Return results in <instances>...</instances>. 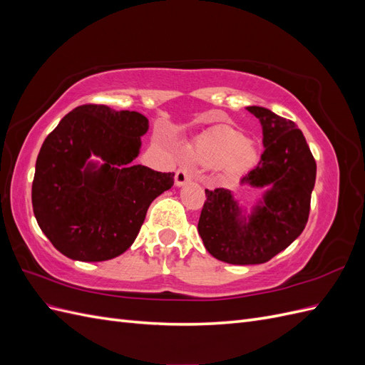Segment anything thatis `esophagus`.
<instances>
[{
	"label": "esophagus",
	"instance_id": "1",
	"mask_svg": "<svg viewBox=\"0 0 365 365\" xmlns=\"http://www.w3.org/2000/svg\"><path fill=\"white\" fill-rule=\"evenodd\" d=\"M195 176V169L192 165H181V168L176 170V176H175V184L176 185H184L185 182H189L190 180H193Z\"/></svg>",
	"mask_w": 365,
	"mask_h": 365
}]
</instances>
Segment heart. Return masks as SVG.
Instances as JSON below:
<instances>
[{
  "mask_svg": "<svg viewBox=\"0 0 365 365\" xmlns=\"http://www.w3.org/2000/svg\"><path fill=\"white\" fill-rule=\"evenodd\" d=\"M197 155L208 161H222L231 172L247 169L256 158V150L239 130L219 126L196 141Z\"/></svg>",
  "mask_w": 365,
  "mask_h": 365,
  "instance_id": "1",
  "label": "heart"
}]
</instances>
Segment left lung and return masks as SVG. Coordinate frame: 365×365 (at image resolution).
Here are the masks:
<instances>
[{"label": "left lung", "instance_id": "obj_1", "mask_svg": "<svg viewBox=\"0 0 365 365\" xmlns=\"http://www.w3.org/2000/svg\"><path fill=\"white\" fill-rule=\"evenodd\" d=\"M263 129L260 161L242 178L254 187L271 185L245 224L230 190L205 189L197 231L204 247L220 262L257 264L271 260L302 235L311 212L317 163L292 120L267 108L248 106Z\"/></svg>", "mask_w": 365, "mask_h": 365}]
</instances>
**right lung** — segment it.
Masks as SVG:
<instances>
[{"label": "right lung", "mask_w": 365, "mask_h": 365, "mask_svg": "<svg viewBox=\"0 0 365 365\" xmlns=\"http://www.w3.org/2000/svg\"><path fill=\"white\" fill-rule=\"evenodd\" d=\"M149 120L135 111L85 103L65 115L43 141L31 184L39 228L63 256L103 262L123 254L148 208L173 185L172 172L130 163ZM91 155L106 164H86Z\"/></svg>", "instance_id": "add662e5"}]
</instances>
